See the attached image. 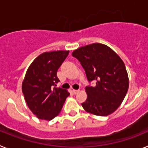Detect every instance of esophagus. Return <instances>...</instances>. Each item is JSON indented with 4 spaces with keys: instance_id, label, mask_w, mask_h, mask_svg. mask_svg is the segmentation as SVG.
<instances>
[{
    "instance_id": "1",
    "label": "esophagus",
    "mask_w": 148,
    "mask_h": 148,
    "mask_svg": "<svg viewBox=\"0 0 148 148\" xmlns=\"http://www.w3.org/2000/svg\"><path fill=\"white\" fill-rule=\"evenodd\" d=\"M79 91H80L79 90H73V92L74 94H77L78 92H79Z\"/></svg>"
}]
</instances>
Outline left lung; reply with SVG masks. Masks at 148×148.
Segmentation results:
<instances>
[{"mask_svg": "<svg viewBox=\"0 0 148 148\" xmlns=\"http://www.w3.org/2000/svg\"><path fill=\"white\" fill-rule=\"evenodd\" d=\"M73 57L81 62L89 82L95 87L85 88L87 97L82 105L90 114L106 116L118 109L129 87L125 63L108 46L99 43L75 49Z\"/></svg>", "mask_w": 148, "mask_h": 148, "instance_id": "1", "label": "left lung"}]
</instances>
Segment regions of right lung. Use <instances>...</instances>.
I'll return each mask as SVG.
<instances>
[{"instance_id": "right-lung-1", "label": "right lung", "mask_w": 148, "mask_h": 148, "mask_svg": "<svg viewBox=\"0 0 148 148\" xmlns=\"http://www.w3.org/2000/svg\"><path fill=\"white\" fill-rule=\"evenodd\" d=\"M69 50L45 52L29 65L22 82V92L28 108L40 119L50 121L60 113L70 92L56 88L57 71Z\"/></svg>"}]
</instances>
